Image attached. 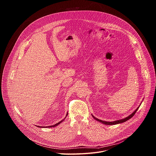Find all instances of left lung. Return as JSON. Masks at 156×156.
I'll return each mask as SVG.
<instances>
[{"instance_id": "left-lung-1", "label": "left lung", "mask_w": 156, "mask_h": 156, "mask_svg": "<svg viewBox=\"0 0 156 156\" xmlns=\"http://www.w3.org/2000/svg\"><path fill=\"white\" fill-rule=\"evenodd\" d=\"M140 105H141V104H140ZM140 105L137 107V108L134 111V112H133L132 114H131L129 115H128V117H125V118H124V119H120V120H115V121H112V122H106V121H104V120H99V119H97V118H96L93 115H92V116H93V117L96 120V121H98V122H101V123H103V124H104V125H117V124H119V123H123V122H126V121H127V120H128L129 119H130L133 116H134V115L135 114V113H136V111L138 110V109L139 108V107H140Z\"/></svg>"}]
</instances>
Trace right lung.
Listing matches in <instances>:
<instances>
[{"label": "right lung", "mask_w": 156, "mask_h": 156, "mask_svg": "<svg viewBox=\"0 0 156 156\" xmlns=\"http://www.w3.org/2000/svg\"><path fill=\"white\" fill-rule=\"evenodd\" d=\"M68 115V112L66 113V117L62 120H61V121H60L59 122H58L57 123H56V124H55V125H51V126H37V127H39V128H51V127H55V126H57V125H58L60 123H61L62 122H63V120L66 119V116Z\"/></svg>", "instance_id": "add662e5"}]
</instances>
